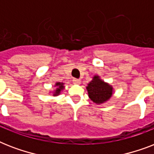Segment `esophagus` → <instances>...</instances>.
<instances>
[{
    "label": "esophagus",
    "instance_id": "obj_1",
    "mask_svg": "<svg viewBox=\"0 0 154 154\" xmlns=\"http://www.w3.org/2000/svg\"><path fill=\"white\" fill-rule=\"evenodd\" d=\"M72 83H73V84H75V85H80L81 84V80H79V79H73L72 80Z\"/></svg>",
    "mask_w": 154,
    "mask_h": 154
}]
</instances>
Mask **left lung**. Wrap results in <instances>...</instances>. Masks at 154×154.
<instances>
[{
  "label": "left lung",
  "instance_id": "1",
  "mask_svg": "<svg viewBox=\"0 0 154 154\" xmlns=\"http://www.w3.org/2000/svg\"><path fill=\"white\" fill-rule=\"evenodd\" d=\"M86 89L90 100L97 105L107 102L114 92L113 87L104 82L98 75H94L91 82L87 85Z\"/></svg>",
  "mask_w": 154,
  "mask_h": 154
}]
</instances>
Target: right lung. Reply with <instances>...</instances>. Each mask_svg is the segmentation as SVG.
I'll return each instance as SVG.
<instances>
[{
	"instance_id": "1",
	"label": "right lung",
	"mask_w": 154,
	"mask_h": 154,
	"mask_svg": "<svg viewBox=\"0 0 154 154\" xmlns=\"http://www.w3.org/2000/svg\"><path fill=\"white\" fill-rule=\"evenodd\" d=\"M54 87H55L56 89L53 92H49V93H52L53 97L59 96L61 94V92L65 89V83H62V82H56L55 85H54Z\"/></svg>"
}]
</instances>
